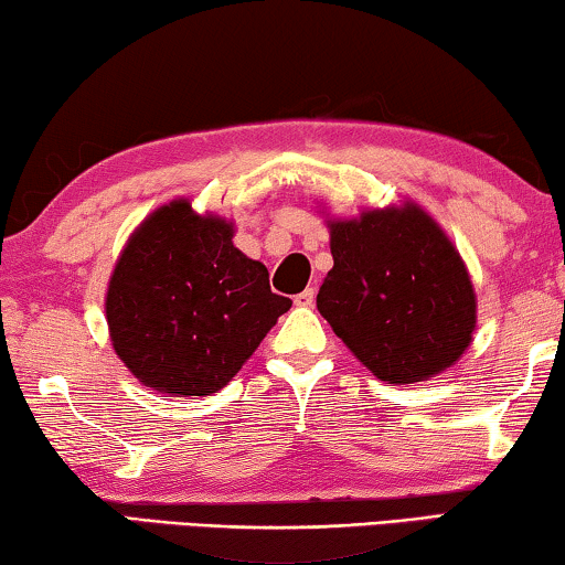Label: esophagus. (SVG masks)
Returning a JSON list of instances; mask_svg holds the SVG:
<instances>
[{"instance_id":"obj_1","label":"esophagus","mask_w":565,"mask_h":565,"mask_svg":"<svg viewBox=\"0 0 565 565\" xmlns=\"http://www.w3.org/2000/svg\"><path fill=\"white\" fill-rule=\"evenodd\" d=\"M313 298H316V290L306 288V290H300L292 300H296V306H313Z\"/></svg>"}]
</instances>
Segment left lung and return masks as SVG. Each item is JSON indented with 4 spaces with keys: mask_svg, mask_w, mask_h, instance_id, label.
<instances>
[{
    "mask_svg": "<svg viewBox=\"0 0 565 565\" xmlns=\"http://www.w3.org/2000/svg\"><path fill=\"white\" fill-rule=\"evenodd\" d=\"M334 267L319 313L373 375L416 383L468 350L476 292L445 231L419 205L329 221Z\"/></svg>",
    "mask_w": 565,
    "mask_h": 565,
    "instance_id": "8db88e82",
    "label": "left lung"
}]
</instances>
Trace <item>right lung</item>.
I'll return each instance as SVG.
<instances>
[{"label": "right lung", "instance_id": "obj_1", "mask_svg": "<svg viewBox=\"0 0 565 565\" xmlns=\"http://www.w3.org/2000/svg\"><path fill=\"white\" fill-rule=\"evenodd\" d=\"M234 226L190 200L153 211L128 238L107 285L118 358L169 396H211L234 377L292 306L234 246Z\"/></svg>", "mask_w": 565, "mask_h": 565}]
</instances>
